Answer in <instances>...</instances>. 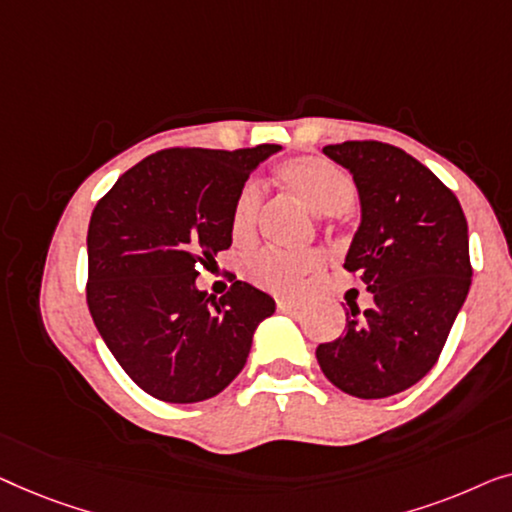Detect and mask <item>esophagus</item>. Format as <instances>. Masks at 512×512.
<instances>
[{
  "label": "esophagus",
  "mask_w": 512,
  "mask_h": 512,
  "mask_svg": "<svg viewBox=\"0 0 512 512\" xmlns=\"http://www.w3.org/2000/svg\"><path fill=\"white\" fill-rule=\"evenodd\" d=\"M276 306H278L280 313H292V311H299V308H301V304H297V301H290V299H278Z\"/></svg>",
  "instance_id": "esophagus-1"
}]
</instances>
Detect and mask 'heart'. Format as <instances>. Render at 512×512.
<instances>
[{
	"instance_id": "1",
	"label": "heart",
	"mask_w": 512,
	"mask_h": 512,
	"mask_svg": "<svg viewBox=\"0 0 512 512\" xmlns=\"http://www.w3.org/2000/svg\"><path fill=\"white\" fill-rule=\"evenodd\" d=\"M283 181L304 204L318 215H336L348 211L357 199V187L341 167L325 157H297L280 167ZM262 206V187L250 181L241 187L232 208V236L234 241H248L255 232L257 213ZM322 262L315 250L306 253H280V250H262L246 262V276L255 285L269 292L294 294L304 285V278L313 273Z\"/></svg>"
}]
</instances>
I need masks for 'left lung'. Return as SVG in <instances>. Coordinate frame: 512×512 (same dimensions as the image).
<instances>
[{
  "mask_svg": "<svg viewBox=\"0 0 512 512\" xmlns=\"http://www.w3.org/2000/svg\"><path fill=\"white\" fill-rule=\"evenodd\" d=\"M322 150L357 185L362 225L343 269L357 273L373 306H350L345 334L315 357L338 390L385 399L438 362L471 287L469 225L455 192L406 150L380 141Z\"/></svg>",
  "mask_w": 512,
  "mask_h": 512,
  "instance_id": "obj_1",
  "label": "left lung"
}]
</instances>
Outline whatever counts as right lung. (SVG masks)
<instances>
[{
    "label": "right lung",
    "mask_w": 512,
    "mask_h": 512,
    "mask_svg": "<svg viewBox=\"0 0 512 512\" xmlns=\"http://www.w3.org/2000/svg\"><path fill=\"white\" fill-rule=\"evenodd\" d=\"M257 148H167L125 171L88 227V308L104 343L150 397L194 403L220 394L246 364L269 294L234 280L220 299L199 269L232 246V208Z\"/></svg>",
    "instance_id": "add662e5"
}]
</instances>
